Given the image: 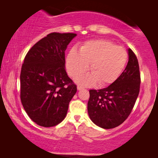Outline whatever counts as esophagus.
I'll return each mask as SVG.
<instances>
[{"instance_id": "34e87169", "label": "esophagus", "mask_w": 158, "mask_h": 158, "mask_svg": "<svg viewBox=\"0 0 158 158\" xmlns=\"http://www.w3.org/2000/svg\"><path fill=\"white\" fill-rule=\"evenodd\" d=\"M84 89V88L81 86V85H77V90H82V89Z\"/></svg>"}]
</instances>
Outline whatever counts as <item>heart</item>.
Masks as SVG:
<instances>
[{
    "label": "heart",
    "instance_id": "b5f03b06",
    "mask_svg": "<svg viewBox=\"0 0 158 158\" xmlns=\"http://www.w3.org/2000/svg\"><path fill=\"white\" fill-rule=\"evenodd\" d=\"M127 60L124 48L100 39L85 42L79 51L73 48L67 55L65 66L69 75L77 77L85 73L91 63V73L77 77L75 81L85 86H92L98 82L100 85H107L118 79Z\"/></svg>",
    "mask_w": 158,
    "mask_h": 158
}]
</instances>
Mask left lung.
<instances>
[{
  "mask_svg": "<svg viewBox=\"0 0 158 158\" xmlns=\"http://www.w3.org/2000/svg\"><path fill=\"white\" fill-rule=\"evenodd\" d=\"M128 63L116 81L100 90H90L88 114L98 127L111 129L129 116L139 93L140 73L137 58L127 49Z\"/></svg>",
  "mask_w": 158,
  "mask_h": 158,
  "instance_id": "obj_1",
  "label": "left lung"
}]
</instances>
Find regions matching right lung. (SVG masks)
Segmentation results:
<instances>
[{
	"label": "right lung",
	"mask_w": 158,
	"mask_h": 158,
	"mask_svg": "<svg viewBox=\"0 0 158 158\" xmlns=\"http://www.w3.org/2000/svg\"><path fill=\"white\" fill-rule=\"evenodd\" d=\"M75 33H52L28 51L20 74L21 100L36 124L49 127L65 118L77 92L65 71V52Z\"/></svg>",
	"instance_id": "right-lung-1"
}]
</instances>
